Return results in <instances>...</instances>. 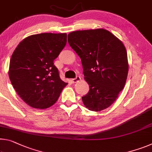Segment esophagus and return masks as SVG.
I'll use <instances>...</instances> for the list:
<instances>
[{
  "instance_id": "obj_1",
  "label": "esophagus",
  "mask_w": 152,
  "mask_h": 152,
  "mask_svg": "<svg viewBox=\"0 0 152 152\" xmlns=\"http://www.w3.org/2000/svg\"><path fill=\"white\" fill-rule=\"evenodd\" d=\"M81 80V78L80 76H77L75 78H73L72 80V83H77V82H78V81H80Z\"/></svg>"
}]
</instances>
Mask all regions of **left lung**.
<instances>
[{
	"label": "left lung",
	"instance_id": "8db88e82",
	"mask_svg": "<svg viewBox=\"0 0 152 152\" xmlns=\"http://www.w3.org/2000/svg\"><path fill=\"white\" fill-rule=\"evenodd\" d=\"M68 42L80 57L89 91L82 97L91 111L110 107L124 88L129 72L126 50L122 41L104 29L74 31Z\"/></svg>",
	"mask_w": 152,
	"mask_h": 152
}]
</instances>
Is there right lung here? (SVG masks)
Listing matches in <instances>:
<instances>
[{
	"label": "right lung",
	"mask_w": 152,
	"mask_h": 152,
	"mask_svg": "<svg viewBox=\"0 0 152 152\" xmlns=\"http://www.w3.org/2000/svg\"><path fill=\"white\" fill-rule=\"evenodd\" d=\"M66 42V33H42L26 38L14 50L9 78L17 93L30 107H50L67 85L53 63Z\"/></svg>",
	"instance_id": "add662e5"
}]
</instances>
